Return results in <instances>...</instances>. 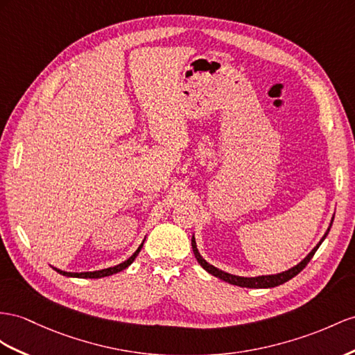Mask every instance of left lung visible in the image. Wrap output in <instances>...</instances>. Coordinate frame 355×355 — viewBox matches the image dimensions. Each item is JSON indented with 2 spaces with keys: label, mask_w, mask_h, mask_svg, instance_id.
Returning <instances> with one entry per match:
<instances>
[{
  "label": "left lung",
  "mask_w": 355,
  "mask_h": 355,
  "mask_svg": "<svg viewBox=\"0 0 355 355\" xmlns=\"http://www.w3.org/2000/svg\"><path fill=\"white\" fill-rule=\"evenodd\" d=\"M331 223H333V220H331ZM330 228H331V225H330ZM330 228L327 230V232H325V235L322 237V240L316 244V248H313V250H312L311 253H309V255H307L302 262H300V264H297L295 267L289 268V270H286V271H284V272H279V275H271V276L240 277V276L230 275V272H225V271H222V270H219V268H216V267L208 264V262H207L205 259H202V257L199 255V252H198V249H196L195 239H192V248H193L195 258L198 259V262H199V264H201V267H202L204 270H207L208 272H210V275H213V276H216V277H219V279H222V280H225V282H228V284H231V285H237V286H243V288H275V286H279V285H282V284H285V282H288L289 279H293L294 276H297L298 272L302 271V270L309 264V261H311V259L313 258L315 252L318 250V248L321 246V243H322L324 239L327 237V234H329Z\"/></svg>",
  "instance_id": "obj_1"
}]
</instances>
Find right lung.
<instances>
[{
  "label": "right lung",
  "instance_id": "add662e5",
  "mask_svg": "<svg viewBox=\"0 0 355 355\" xmlns=\"http://www.w3.org/2000/svg\"><path fill=\"white\" fill-rule=\"evenodd\" d=\"M142 244H144V243H142ZM142 244H141V246L138 248V250H136L129 259L124 261V262H121V264H118V266H115V267H109V268L100 270V271H87V272H67V271H62V270H58V268H53V270L58 271L60 275H62V276H69V277H80V279H100V277L111 276V275H115V272H118V271H121V270L127 268V267H129V266L132 264V262L135 261V258L138 257V253L141 252V249H142Z\"/></svg>",
  "mask_w": 355,
  "mask_h": 355
}]
</instances>
